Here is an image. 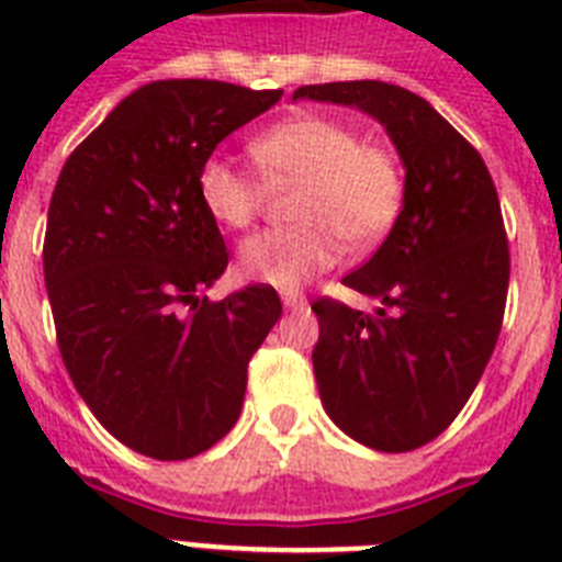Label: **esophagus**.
<instances>
[{
	"label": "esophagus",
	"mask_w": 562,
	"mask_h": 562,
	"mask_svg": "<svg viewBox=\"0 0 562 562\" xmlns=\"http://www.w3.org/2000/svg\"><path fill=\"white\" fill-rule=\"evenodd\" d=\"M282 303H285V308H291V312H303V308L308 306L306 297H303L300 291H285V294H282Z\"/></svg>",
	"instance_id": "obj_1"
}]
</instances>
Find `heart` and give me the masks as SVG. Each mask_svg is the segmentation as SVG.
Listing matches in <instances>:
<instances>
[{
  "label": "heart",
  "mask_w": 562,
  "mask_h": 562,
  "mask_svg": "<svg viewBox=\"0 0 562 562\" xmlns=\"http://www.w3.org/2000/svg\"><path fill=\"white\" fill-rule=\"evenodd\" d=\"M250 157L271 187H294V229L247 238L238 268L247 280L282 291L329 271L344 254L370 250L400 221L408 175L391 145L361 143V131L335 116L285 119L250 139ZM198 198L229 229L250 227L265 206L262 183L221 154L198 169Z\"/></svg>",
  "instance_id": "obj_1"
}]
</instances>
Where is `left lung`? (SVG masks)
I'll use <instances>...</instances> for the list:
<instances>
[{"label":"left lung","instance_id":"obj_1","mask_svg":"<svg viewBox=\"0 0 562 562\" xmlns=\"http://www.w3.org/2000/svg\"><path fill=\"white\" fill-rule=\"evenodd\" d=\"M352 104L387 127L408 175L400 221L344 285L375 315L317 297L312 352L326 414L375 452H411L452 426L505 321L510 247L481 154L414 92L384 81L308 83L294 101Z\"/></svg>","mask_w":562,"mask_h":562}]
</instances>
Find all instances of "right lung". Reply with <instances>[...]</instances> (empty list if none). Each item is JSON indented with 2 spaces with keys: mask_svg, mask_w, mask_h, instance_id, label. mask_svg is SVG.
I'll list each match as a JSON object with an SVG mask.
<instances>
[{
  "mask_svg": "<svg viewBox=\"0 0 562 562\" xmlns=\"http://www.w3.org/2000/svg\"><path fill=\"white\" fill-rule=\"evenodd\" d=\"M282 90L183 78L131 92L60 169L43 273L66 373L101 426L187 461L241 414L247 364L280 321L273 285L194 297L229 262L198 169Z\"/></svg>",
  "mask_w": 562,
  "mask_h": 562,
  "instance_id": "obj_1",
  "label": "right lung"
}]
</instances>
